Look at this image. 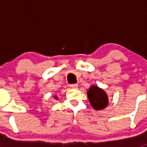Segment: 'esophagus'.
<instances>
[{"mask_svg": "<svg viewBox=\"0 0 147 147\" xmlns=\"http://www.w3.org/2000/svg\"><path fill=\"white\" fill-rule=\"evenodd\" d=\"M70 87L71 88H73V89H77L78 87V84H70Z\"/></svg>", "mask_w": 147, "mask_h": 147, "instance_id": "1", "label": "esophagus"}]
</instances>
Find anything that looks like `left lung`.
Segmentation results:
<instances>
[{
  "instance_id": "1",
  "label": "left lung",
  "mask_w": 147,
  "mask_h": 147,
  "mask_svg": "<svg viewBox=\"0 0 147 147\" xmlns=\"http://www.w3.org/2000/svg\"><path fill=\"white\" fill-rule=\"evenodd\" d=\"M87 97L91 106L96 110L103 109L109 103L107 94L102 89L97 86L90 87L87 92Z\"/></svg>"
}]
</instances>
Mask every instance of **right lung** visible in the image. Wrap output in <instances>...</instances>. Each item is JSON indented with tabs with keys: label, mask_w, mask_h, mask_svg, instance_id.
<instances>
[{
	"label": "right lung",
	"mask_w": 147,
	"mask_h": 147,
	"mask_svg": "<svg viewBox=\"0 0 147 147\" xmlns=\"http://www.w3.org/2000/svg\"><path fill=\"white\" fill-rule=\"evenodd\" d=\"M55 99H57V97H55Z\"/></svg>",
	"instance_id": "obj_1"
}]
</instances>
